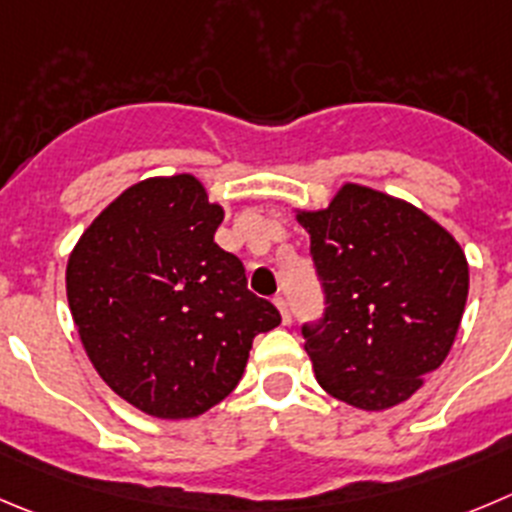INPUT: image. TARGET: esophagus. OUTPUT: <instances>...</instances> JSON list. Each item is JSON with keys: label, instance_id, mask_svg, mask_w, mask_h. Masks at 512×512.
Wrapping results in <instances>:
<instances>
[{"label": "esophagus", "instance_id": "34e87169", "mask_svg": "<svg viewBox=\"0 0 512 512\" xmlns=\"http://www.w3.org/2000/svg\"><path fill=\"white\" fill-rule=\"evenodd\" d=\"M274 304H276V309L281 311V321H284V324H289V321H291V314H289V304H286L284 296H276Z\"/></svg>", "mask_w": 512, "mask_h": 512}]
</instances>
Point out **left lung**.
Instances as JSON below:
<instances>
[{
	"mask_svg": "<svg viewBox=\"0 0 512 512\" xmlns=\"http://www.w3.org/2000/svg\"><path fill=\"white\" fill-rule=\"evenodd\" d=\"M309 231L326 309L301 326L321 387L359 410L410 399L450 354L470 286L465 251L402 198L344 183Z\"/></svg>",
	"mask_w": 512,
	"mask_h": 512,
	"instance_id": "1",
	"label": "left lung"
}]
</instances>
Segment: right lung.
<instances>
[{"label":"right lung","mask_w":512,"mask_h":512,"mask_svg":"<svg viewBox=\"0 0 512 512\" xmlns=\"http://www.w3.org/2000/svg\"><path fill=\"white\" fill-rule=\"evenodd\" d=\"M223 208L191 173L140 180L75 243L67 301L105 384L160 420H188L236 389L253 337L281 324L213 233Z\"/></svg>","instance_id":"right-lung-1"}]
</instances>
